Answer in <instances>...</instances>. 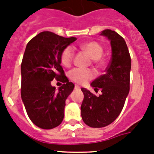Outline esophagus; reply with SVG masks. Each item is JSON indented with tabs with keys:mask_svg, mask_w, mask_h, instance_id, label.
Here are the masks:
<instances>
[{
	"mask_svg": "<svg viewBox=\"0 0 154 154\" xmlns=\"http://www.w3.org/2000/svg\"><path fill=\"white\" fill-rule=\"evenodd\" d=\"M80 86H78V85H77V84H76L75 85V89H80Z\"/></svg>",
	"mask_w": 154,
	"mask_h": 154,
	"instance_id": "1",
	"label": "esophagus"
}]
</instances>
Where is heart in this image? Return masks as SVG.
<instances>
[{"instance_id": "b5f03b06", "label": "heart", "mask_w": 154, "mask_h": 154, "mask_svg": "<svg viewBox=\"0 0 154 154\" xmlns=\"http://www.w3.org/2000/svg\"><path fill=\"white\" fill-rule=\"evenodd\" d=\"M84 51L89 54L91 57L97 63H100V57L103 53V48L95 41L86 43L81 46ZM74 59V49L70 46L65 48L62 51L60 60L62 64L65 67H69L71 64ZM94 72L91 69L84 68H74L70 70L69 73L70 78L77 84H84L94 77Z\"/></svg>"}]
</instances>
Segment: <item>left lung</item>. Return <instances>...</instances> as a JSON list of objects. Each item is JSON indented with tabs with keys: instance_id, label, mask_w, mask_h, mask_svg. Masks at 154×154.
Returning a JSON list of instances; mask_svg holds the SVG:
<instances>
[{
	"instance_id": "1",
	"label": "left lung",
	"mask_w": 154,
	"mask_h": 154,
	"mask_svg": "<svg viewBox=\"0 0 154 154\" xmlns=\"http://www.w3.org/2000/svg\"><path fill=\"white\" fill-rule=\"evenodd\" d=\"M101 36L109 40L111 46V60L105 74L91 83L99 97L82 87L84 100L80 106L81 117L87 125L94 128L104 127L117 118L130 91L131 56L127 44L116 31L106 29Z\"/></svg>"
}]
</instances>
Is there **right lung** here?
<instances>
[{
	"mask_svg": "<svg viewBox=\"0 0 154 154\" xmlns=\"http://www.w3.org/2000/svg\"><path fill=\"white\" fill-rule=\"evenodd\" d=\"M76 40L43 31L26 46L20 68L21 99L29 118L41 129H53L63 121L65 101L74 84L64 75L60 56ZM54 79L65 84L57 90L51 85Z\"/></svg>",
	"mask_w": 154,
	"mask_h": 154,
	"instance_id": "right-lung-1",
	"label": "right lung"
}]
</instances>
